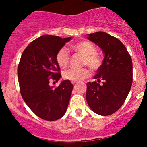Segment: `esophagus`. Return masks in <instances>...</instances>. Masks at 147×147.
Returning a JSON list of instances; mask_svg holds the SVG:
<instances>
[{
    "mask_svg": "<svg viewBox=\"0 0 147 147\" xmlns=\"http://www.w3.org/2000/svg\"><path fill=\"white\" fill-rule=\"evenodd\" d=\"M72 83H73V85H75V83L76 82H72Z\"/></svg>",
    "mask_w": 147,
    "mask_h": 147,
    "instance_id": "obj_1",
    "label": "esophagus"
}]
</instances>
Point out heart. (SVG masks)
Here are the masks:
<instances>
[{
  "instance_id": "heart-1",
  "label": "heart",
  "mask_w": 147,
  "mask_h": 147,
  "mask_svg": "<svg viewBox=\"0 0 147 147\" xmlns=\"http://www.w3.org/2000/svg\"><path fill=\"white\" fill-rule=\"evenodd\" d=\"M73 49L79 54L84 56L83 64L88 65L93 70L98 69L102 64V59L96 54V50L94 45L88 41H82L72 45ZM56 59L61 67H65L68 65L70 59L69 51L67 48L62 47L58 51ZM90 75V71L88 67L82 69H68L63 74V77L65 80L71 82L82 81Z\"/></svg>"
}]
</instances>
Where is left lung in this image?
Segmentation results:
<instances>
[{
    "label": "left lung",
    "instance_id": "obj_1",
    "mask_svg": "<svg viewBox=\"0 0 147 147\" xmlns=\"http://www.w3.org/2000/svg\"><path fill=\"white\" fill-rule=\"evenodd\" d=\"M87 38L104 53L102 65L94 76L97 81L87 83V102L95 113L111 115L121 107L132 87V59L124 44L107 33L89 34Z\"/></svg>",
    "mask_w": 147,
    "mask_h": 147
}]
</instances>
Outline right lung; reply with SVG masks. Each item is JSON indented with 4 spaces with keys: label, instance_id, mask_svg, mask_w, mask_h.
<instances>
[{
    "label": "right lung",
    "instance_id": "right-lung-1",
    "mask_svg": "<svg viewBox=\"0 0 147 147\" xmlns=\"http://www.w3.org/2000/svg\"><path fill=\"white\" fill-rule=\"evenodd\" d=\"M71 39L42 35L26 48L18 65V82L23 99L34 113L44 120L62 118L69 104L74 88L70 80H63L56 88L50 86L49 80L60 79L56 56Z\"/></svg>",
    "mask_w": 147,
    "mask_h": 147
}]
</instances>
